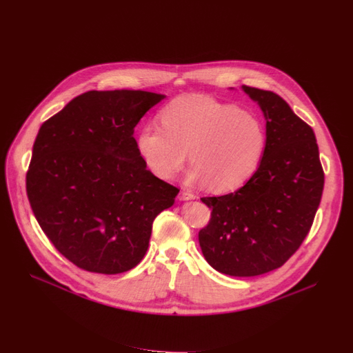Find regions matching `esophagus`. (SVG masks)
I'll use <instances>...</instances> for the list:
<instances>
[{
	"label": "esophagus",
	"mask_w": 353,
	"mask_h": 353,
	"mask_svg": "<svg viewBox=\"0 0 353 353\" xmlns=\"http://www.w3.org/2000/svg\"><path fill=\"white\" fill-rule=\"evenodd\" d=\"M196 199V196L190 192H185V190H181L180 194H179V200H193Z\"/></svg>",
	"instance_id": "esophagus-1"
}]
</instances>
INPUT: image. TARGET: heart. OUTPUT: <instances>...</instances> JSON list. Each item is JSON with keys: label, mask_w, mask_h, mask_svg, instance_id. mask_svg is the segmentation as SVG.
Returning <instances> with one entry per match:
<instances>
[{"label": "heart", "mask_w": 353, "mask_h": 353, "mask_svg": "<svg viewBox=\"0 0 353 353\" xmlns=\"http://www.w3.org/2000/svg\"><path fill=\"white\" fill-rule=\"evenodd\" d=\"M160 126L139 130L137 150L159 179L174 177L187 160V180L213 193L239 189L256 170L265 149L258 117L211 97H180L160 113Z\"/></svg>", "instance_id": "1"}]
</instances>
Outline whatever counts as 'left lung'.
I'll return each mask as SVG.
<instances>
[{"instance_id":"left-lung-1","label":"left lung","mask_w":353,"mask_h":353,"mask_svg":"<svg viewBox=\"0 0 353 353\" xmlns=\"http://www.w3.org/2000/svg\"><path fill=\"white\" fill-rule=\"evenodd\" d=\"M267 119L263 159L234 193L203 197L211 208L199 241L207 263L231 276L283 267L312 227L323 190V169L312 128L276 93L244 85Z\"/></svg>"}]
</instances>
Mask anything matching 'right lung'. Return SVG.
Segmentation results:
<instances>
[{
  "mask_svg": "<svg viewBox=\"0 0 353 353\" xmlns=\"http://www.w3.org/2000/svg\"><path fill=\"white\" fill-rule=\"evenodd\" d=\"M163 98L89 90L37 134L28 200L45 236L81 270L112 275L134 268L148 251L153 220L180 192L148 170L133 137Z\"/></svg>",
  "mask_w": 353,
  "mask_h": 353,
  "instance_id": "add662e5",
  "label": "right lung"
}]
</instances>
